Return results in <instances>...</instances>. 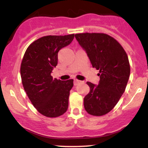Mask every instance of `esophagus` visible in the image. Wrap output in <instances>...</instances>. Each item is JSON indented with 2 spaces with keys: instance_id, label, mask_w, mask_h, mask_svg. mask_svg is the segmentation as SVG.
<instances>
[{
  "instance_id": "1",
  "label": "esophagus",
  "mask_w": 148,
  "mask_h": 148,
  "mask_svg": "<svg viewBox=\"0 0 148 148\" xmlns=\"http://www.w3.org/2000/svg\"><path fill=\"white\" fill-rule=\"evenodd\" d=\"M83 81H79V80H77V79H75L74 80V85H75V86H77L78 84H80V83H82Z\"/></svg>"
}]
</instances>
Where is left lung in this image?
I'll return each instance as SVG.
<instances>
[{"label": "left lung", "instance_id": "left-lung-1", "mask_svg": "<svg viewBox=\"0 0 148 148\" xmlns=\"http://www.w3.org/2000/svg\"><path fill=\"white\" fill-rule=\"evenodd\" d=\"M75 37L92 67L99 70L98 85L87 82L90 91L84 104L89 114L103 115L118 102L126 88L130 66L126 52L114 38L103 33H79Z\"/></svg>", "mask_w": 148, "mask_h": 148}]
</instances>
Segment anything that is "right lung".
Wrapping results in <instances>:
<instances>
[{
    "label": "right lung",
    "instance_id": "right-lung-1",
    "mask_svg": "<svg viewBox=\"0 0 148 148\" xmlns=\"http://www.w3.org/2000/svg\"><path fill=\"white\" fill-rule=\"evenodd\" d=\"M74 34L49 35L35 40L25 51L21 64V77L27 95L41 114L56 118L68 108L73 79H53L52 70L58 64V53L74 40Z\"/></svg>",
    "mask_w": 148,
    "mask_h": 148
}]
</instances>
